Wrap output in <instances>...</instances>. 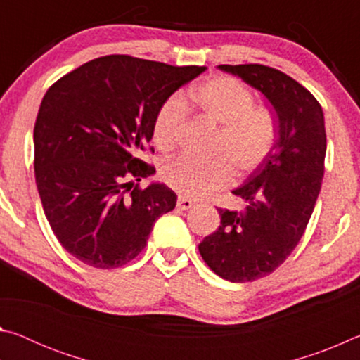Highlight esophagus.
<instances>
[{
    "label": "esophagus",
    "instance_id": "obj_1",
    "mask_svg": "<svg viewBox=\"0 0 360 360\" xmlns=\"http://www.w3.org/2000/svg\"><path fill=\"white\" fill-rule=\"evenodd\" d=\"M176 206H178V210H181V211H187V210H191L192 206H193V202L191 198H186V197H179L178 198V203H176Z\"/></svg>",
    "mask_w": 360,
    "mask_h": 360
}]
</instances>
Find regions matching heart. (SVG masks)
Wrapping results in <instances>:
<instances>
[{"instance_id":"heart-1","label":"heart","mask_w":360,"mask_h":360,"mask_svg":"<svg viewBox=\"0 0 360 360\" xmlns=\"http://www.w3.org/2000/svg\"><path fill=\"white\" fill-rule=\"evenodd\" d=\"M206 119L219 127L211 162L176 157L160 169L165 184L182 197L203 198L227 187L238 176L257 169L271 154L276 143V122L270 109L254 105V94L238 79L216 76L197 85L188 100ZM186 108L176 96L168 98L157 111L152 139L158 149L172 150L181 135Z\"/></svg>"}]
</instances>
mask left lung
<instances>
[{
	"label": "left lung",
	"mask_w": 360,
	"mask_h": 360,
	"mask_svg": "<svg viewBox=\"0 0 360 360\" xmlns=\"http://www.w3.org/2000/svg\"><path fill=\"white\" fill-rule=\"evenodd\" d=\"M219 68L264 94L278 117L271 154L233 191L245 210L217 208L221 225L198 245L217 276L248 283L283 265L304 233L324 178V112L313 94L283 71L259 63Z\"/></svg>",
	"instance_id": "1"
}]
</instances>
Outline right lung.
I'll list each match as a JSON object with an SVG mask.
<instances>
[{
  "label": "right lung",
  "mask_w": 360,
  "mask_h": 360,
  "mask_svg": "<svg viewBox=\"0 0 360 360\" xmlns=\"http://www.w3.org/2000/svg\"><path fill=\"white\" fill-rule=\"evenodd\" d=\"M203 71L106 56L49 87L33 131L36 186L53 235L82 264L127 265L174 210L178 197L165 184L139 187L155 168L136 155L168 96Z\"/></svg>",
  "instance_id": "1"
}]
</instances>
